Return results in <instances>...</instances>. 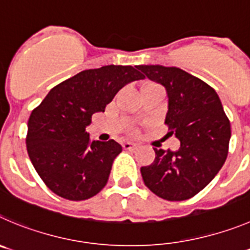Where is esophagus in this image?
<instances>
[{"label": "esophagus", "mask_w": 250, "mask_h": 250, "mask_svg": "<svg viewBox=\"0 0 250 250\" xmlns=\"http://www.w3.org/2000/svg\"><path fill=\"white\" fill-rule=\"evenodd\" d=\"M123 148L128 149V150H133V149L138 148V144L132 143V142H125V143H123Z\"/></svg>", "instance_id": "esophagus-1"}]
</instances>
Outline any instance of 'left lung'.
Listing matches in <instances>:
<instances>
[{"mask_svg": "<svg viewBox=\"0 0 250 250\" xmlns=\"http://www.w3.org/2000/svg\"><path fill=\"white\" fill-rule=\"evenodd\" d=\"M144 78L167 93L165 125L180 141L178 151L155 149V160L141 167L146 188L167 201L191 199L225 164L230 123L216 91L179 67L138 65Z\"/></svg>", "mask_w": 250, "mask_h": 250, "instance_id": "left-lung-1", "label": "left lung"}]
</instances>
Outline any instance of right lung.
I'll list each match as a JSON object with an SVG mask.
<instances>
[{
	"label": "right lung",
	"mask_w": 250,
	"mask_h": 250,
	"mask_svg": "<svg viewBox=\"0 0 250 250\" xmlns=\"http://www.w3.org/2000/svg\"><path fill=\"white\" fill-rule=\"evenodd\" d=\"M142 79L137 66L129 65L83 70L51 88L32 111L25 138L28 155L53 192L83 201L104 188L122 146L113 139L91 142L85 128L123 86Z\"/></svg>",
	"instance_id": "1"
}]
</instances>
